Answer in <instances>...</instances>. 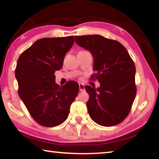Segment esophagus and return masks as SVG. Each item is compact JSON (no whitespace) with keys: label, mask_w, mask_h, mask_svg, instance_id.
Wrapping results in <instances>:
<instances>
[{"label":"esophagus","mask_w":159,"mask_h":159,"mask_svg":"<svg viewBox=\"0 0 159 159\" xmlns=\"http://www.w3.org/2000/svg\"><path fill=\"white\" fill-rule=\"evenodd\" d=\"M79 90L80 92H83V91L85 90V85L83 83H80L79 84Z\"/></svg>","instance_id":"34e87169"}]
</instances>
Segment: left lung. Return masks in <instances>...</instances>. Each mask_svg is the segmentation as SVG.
<instances>
[{"mask_svg":"<svg viewBox=\"0 0 159 159\" xmlns=\"http://www.w3.org/2000/svg\"><path fill=\"white\" fill-rule=\"evenodd\" d=\"M77 45L94 57L91 79L100 87L86 85L87 108L91 118L102 126L119 124L128 116L135 98V66L127 50L117 41L100 35L75 36Z\"/></svg>","mask_w":159,"mask_h":159,"instance_id":"8db88e82","label":"left lung"}]
</instances>
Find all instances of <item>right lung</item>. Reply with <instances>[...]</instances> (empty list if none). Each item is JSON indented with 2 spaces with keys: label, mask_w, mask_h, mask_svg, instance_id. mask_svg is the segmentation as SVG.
Returning <instances> with one entry per match:
<instances>
[{
  "label": "right lung",
  "mask_w": 159,
  "mask_h": 159,
  "mask_svg": "<svg viewBox=\"0 0 159 159\" xmlns=\"http://www.w3.org/2000/svg\"><path fill=\"white\" fill-rule=\"evenodd\" d=\"M74 36L44 38L21 54L15 69L18 94L32 118L45 127H55L68 117L79 85L70 80L62 87L55 83V71L63 66Z\"/></svg>",
  "instance_id": "right-lung-1"
}]
</instances>
